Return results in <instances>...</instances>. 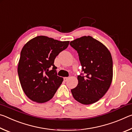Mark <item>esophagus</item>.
I'll return each instance as SVG.
<instances>
[{"label": "esophagus", "instance_id": "esophagus-1", "mask_svg": "<svg viewBox=\"0 0 132 132\" xmlns=\"http://www.w3.org/2000/svg\"><path fill=\"white\" fill-rule=\"evenodd\" d=\"M69 79V77H65L63 78V80H64V81H68Z\"/></svg>", "mask_w": 132, "mask_h": 132}]
</instances>
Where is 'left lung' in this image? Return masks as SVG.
<instances>
[{"mask_svg":"<svg viewBox=\"0 0 132 132\" xmlns=\"http://www.w3.org/2000/svg\"><path fill=\"white\" fill-rule=\"evenodd\" d=\"M77 51L81 65L78 84L71 90L80 103H95L105 94L113 76V62L111 53L101 42L90 36H84L70 42Z\"/></svg>","mask_w":132,"mask_h":132,"instance_id":"obj_1","label":"left lung"}]
</instances>
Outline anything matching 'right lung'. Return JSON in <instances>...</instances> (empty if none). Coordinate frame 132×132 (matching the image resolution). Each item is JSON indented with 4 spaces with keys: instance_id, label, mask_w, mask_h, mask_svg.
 <instances>
[{
    "instance_id": "1",
    "label": "right lung",
    "mask_w": 132,
    "mask_h": 132,
    "mask_svg": "<svg viewBox=\"0 0 132 132\" xmlns=\"http://www.w3.org/2000/svg\"><path fill=\"white\" fill-rule=\"evenodd\" d=\"M69 44V41L38 36L23 46L18 75L24 93L31 100L44 103L54 96L63 80L57 75L54 61Z\"/></svg>"
}]
</instances>
